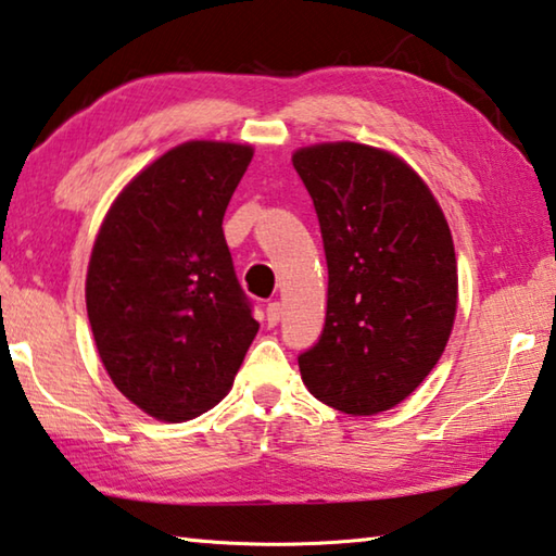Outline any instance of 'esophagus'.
Listing matches in <instances>:
<instances>
[{
    "mask_svg": "<svg viewBox=\"0 0 556 556\" xmlns=\"http://www.w3.org/2000/svg\"><path fill=\"white\" fill-rule=\"evenodd\" d=\"M280 315H283V307H280V303H276V300L266 305V320L270 327L280 323Z\"/></svg>",
    "mask_w": 556,
    "mask_h": 556,
    "instance_id": "esophagus-1",
    "label": "esophagus"
}]
</instances>
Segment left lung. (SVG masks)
Instances as JSON below:
<instances>
[{
  "label": "left lung",
  "instance_id": "1",
  "mask_svg": "<svg viewBox=\"0 0 556 556\" xmlns=\"http://www.w3.org/2000/svg\"><path fill=\"white\" fill-rule=\"evenodd\" d=\"M327 261L320 340L298 357L323 404L371 416L412 394L448 342L456 251L441 206L394 154L327 142L293 154Z\"/></svg>",
  "mask_w": 556,
  "mask_h": 556
}]
</instances>
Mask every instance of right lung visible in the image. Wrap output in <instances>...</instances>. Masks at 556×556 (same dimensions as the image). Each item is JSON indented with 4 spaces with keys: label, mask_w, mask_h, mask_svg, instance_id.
<instances>
[{
    "label": "right lung",
    "mask_w": 556,
    "mask_h": 556,
    "mask_svg": "<svg viewBox=\"0 0 556 556\" xmlns=\"http://www.w3.org/2000/svg\"><path fill=\"white\" fill-rule=\"evenodd\" d=\"M249 144L185 142L127 185L90 253L86 307L113 384L160 421L231 389L258 332L224 239Z\"/></svg>",
    "instance_id": "1"
}]
</instances>
